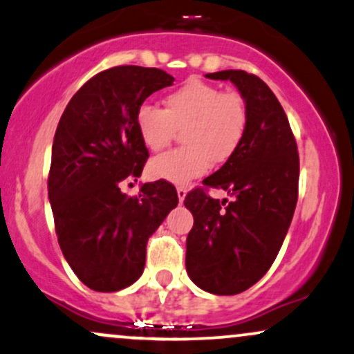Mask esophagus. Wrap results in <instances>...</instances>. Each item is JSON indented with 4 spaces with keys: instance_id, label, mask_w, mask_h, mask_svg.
I'll use <instances>...</instances> for the list:
<instances>
[{
    "instance_id": "obj_1",
    "label": "esophagus",
    "mask_w": 354,
    "mask_h": 354,
    "mask_svg": "<svg viewBox=\"0 0 354 354\" xmlns=\"http://www.w3.org/2000/svg\"><path fill=\"white\" fill-rule=\"evenodd\" d=\"M176 191H178V200H180V203H183L185 201L186 194H188V191H186V188H183V186H180Z\"/></svg>"
}]
</instances>
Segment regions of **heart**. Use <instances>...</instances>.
Wrapping results in <instances>:
<instances>
[{
  "mask_svg": "<svg viewBox=\"0 0 354 354\" xmlns=\"http://www.w3.org/2000/svg\"><path fill=\"white\" fill-rule=\"evenodd\" d=\"M135 124L151 151L171 143L183 129V148L153 158L148 171L154 180L188 185L214 163H226L243 143L248 109L241 95L201 80H188L165 98V109L145 103L136 109Z\"/></svg>",
  "mask_w": 354,
  "mask_h": 354,
  "instance_id": "obj_1",
  "label": "heart"
}]
</instances>
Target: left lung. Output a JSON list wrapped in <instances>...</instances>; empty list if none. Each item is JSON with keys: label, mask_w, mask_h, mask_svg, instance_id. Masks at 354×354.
Returning <instances> with one entry per match:
<instances>
[{"label": "left lung", "mask_w": 354, "mask_h": 354, "mask_svg": "<svg viewBox=\"0 0 354 354\" xmlns=\"http://www.w3.org/2000/svg\"><path fill=\"white\" fill-rule=\"evenodd\" d=\"M231 81L248 109L246 135L238 151L206 188L228 191V203L198 188L185 206L194 225L186 239V271L196 286L213 295H238L258 283L278 256L298 201L299 156L284 109L258 76L241 70L206 75Z\"/></svg>", "instance_id": "left-lung-1"}]
</instances>
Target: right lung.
<instances>
[{"label": "right lung", "instance_id": "1", "mask_svg": "<svg viewBox=\"0 0 354 354\" xmlns=\"http://www.w3.org/2000/svg\"><path fill=\"white\" fill-rule=\"evenodd\" d=\"M173 81L158 68H109L76 91L56 128L48 178L56 234L68 265L95 291H120L143 274L148 238L178 205L174 186L161 180L145 183L140 196L120 189L149 156L136 109Z\"/></svg>", "mask_w": 354, "mask_h": 354}]
</instances>
